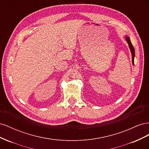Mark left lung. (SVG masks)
Listing matches in <instances>:
<instances>
[{
    "mask_svg": "<svg viewBox=\"0 0 149 149\" xmlns=\"http://www.w3.org/2000/svg\"><path fill=\"white\" fill-rule=\"evenodd\" d=\"M126 41H127V43L129 44V48L130 49V52H131V54H132V64L133 65H134V57H135V49L134 47L132 46V45L131 43V42H130V38L128 37H125Z\"/></svg>",
    "mask_w": 149,
    "mask_h": 149,
    "instance_id": "8db88e82",
    "label": "left lung"
}]
</instances>
